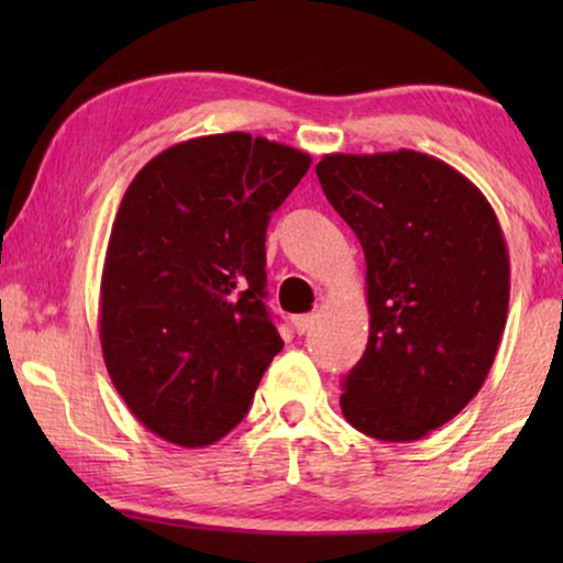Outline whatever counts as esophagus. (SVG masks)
I'll return each instance as SVG.
<instances>
[{
  "instance_id": "1",
  "label": "esophagus",
  "mask_w": 563,
  "mask_h": 563,
  "mask_svg": "<svg viewBox=\"0 0 563 563\" xmlns=\"http://www.w3.org/2000/svg\"><path fill=\"white\" fill-rule=\"evenodd\" d=\"M314 320H318V314H297L295 320H291V325H295V330H297V335H305V333H310L312 330V325H314Z\"/></svg>"
}]
</instances>
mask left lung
Returning a JSON list of instances; mask_svg holds the SVG:
<instances>
[{
    "mask_svg": "<svg viewBox=\"0 0 563 563\" xmlns=\"http://www.w3.org/2000/svg\"><path fill=\"white\" fill-rule=\"evenodd\" d=\"M314 172L366 258L368 343L343 382V418L379 441H420L495 364L510 302L503 228L487 197L428 153H330Z\"/></svg>",
    "mask_w": 563,
    "mask_h": 563,
    "instance_id": "obj_1",
    "label": "left lung"
}]
</instances>
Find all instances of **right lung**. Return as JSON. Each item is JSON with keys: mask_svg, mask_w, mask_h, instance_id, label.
<instances>
[{"mask_svg": "<svg viewBox=\"0 0 563 563\" xmlns=\"http://www.w3.org/2000/svg\"><path fill=\"white\" fill-rule=\"evenodd\" d=\"M310 164L222 133L161 151L130 181L107 243L99 341L128 410L164 441L228 435L282 351L264 305L266 225Z\"/></svg>", "mask_w": 563, "mask_h": 563, "instance_id": "right-lung-1", "label": "right lung"}]
</instances>
